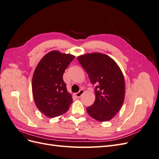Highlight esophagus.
Wrapping results in <instances>:
<instances>
[{
	"mask_svg": "<svg viewBox=\"0 0 159 159\" xmlns=\"http://www.w3.org/2000/svg\"><path fill=\"white\" fill-rule=\"evenodd\" d=\"M84 93V91L83 89H81V90H80L79 92L75 93L74 95H75V96H76L77 98H80L81 95H82Z\"/></svg>",
	"mask_w": 159,
	"mask_h": 159,
	"instance_id": "obj_1",
	"label": "esophagus"
}]
</instances>
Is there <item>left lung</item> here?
<instances>
[{
    "instance_id": "8db88e82",
    "label": "left lung",
    "mask_w": 159,
    "mask_h": 159,
    "mask_svg": "<svg viewBox=\"0 0 159 159\" xmlns=\"http://www.w3.org/2000/svg\"><path fill=\"white\" fill-rule=\"evenodd\" d=\"M77 58L91 83L95 85V100L87 107L88 114L101 122L109 121L124 102L125 84L122 71L111 57L101 53L85 54Z\"/></svg>"
}]
</instances>
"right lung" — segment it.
<instances>
[{"label":"right lung","mask_w":159,"mask_h":159,"mask_svg":"<svg viewBox=\"0 0 159 159\" xmlns=\"http://www.w3.org/2000/svg\"><path fill=\"white\" fill-rule=\"evenodd\" d=\"M74 57L71 54L51 51L40 60L34 72V100L40 111L48 117L64 114L73 102L63 80V74Z\"/></svg>","instance_id":"obj_1"}]
</instances>
